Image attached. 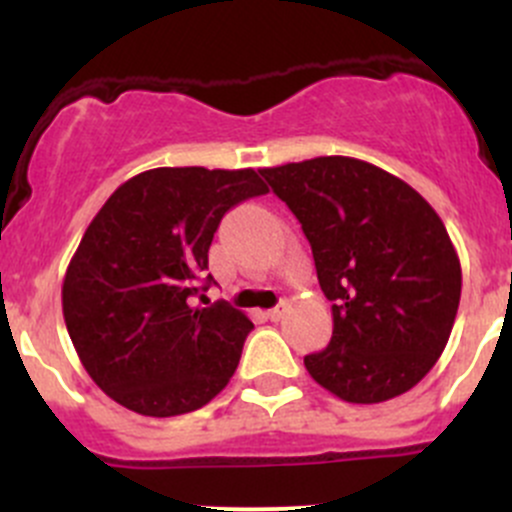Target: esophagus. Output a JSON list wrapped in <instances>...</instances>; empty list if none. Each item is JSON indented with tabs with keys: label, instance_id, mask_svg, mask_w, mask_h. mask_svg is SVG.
<instances>
[{
	"label": "esophagus",
	"instance_id": "1",
	"mask_svg": "<svg viewBox=\"0 0 512 512\" xmlns=\"http://www.w3.org/2000/svg\"><path fill=\"white\" fill-rule=\"evenodd\" d=\"M287 309H289V304H287V302L277 304L275 309H270V312H267V319H272V322H280V319L285 317V314H287Z\"/></svg>",
	"mask_w": 512,
	"mask_h": 512
}]
</instances>
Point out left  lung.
Segmentation results:
<instances>
[{"label": "left lung", "instance_id": "1", "mask_svg": "<svg viewBox=\"0 0 512 512\" xmlns=\"http://www.w3.org/2000/svg\"><path fill=\"white\" fill-rule=\"evenodd\" d=\"M302 223L332 339L304 356L309 376L349 404L414 389L446 349L461 302V260L436 210L366 160L319 156L262 168Z\"/></svg>", "mask_w": 512, "mask_h": 512}]
</instances>
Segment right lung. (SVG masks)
Returning <instances> with one entry per match:
<instances>
[{
  "label": "right lung",
  "mask_w": 512,
  "mask_h": 512,
  "mask_svg": "<svg viewBox=\"0 0 512 512\" xmlns=\"http://www.w3.org/2000/svg\"><path fill=\"white\" fill-rule=\"evenodd\" d=\"M262 193L252 168H153L118 185L86 227L61 309L81 364L116 404L141 416L190 414L232 379L250 317L225 302L193 307L190 297L223 215Z\"/></svg>",
  "instance_id": "obj_1"
}]
</instances>
